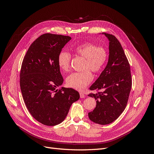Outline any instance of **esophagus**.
I'll list each match as a JSON object with an SVG mask.
<instances>
[{"label":"esophagus","instance_id":"1","mask_svg":"<svg viewBox=\"0 0 154 154\" xmlns=\"http://www.w3.org/2000/svg\"><path fill=\"white\" fill-rule=\"evenodd\" d=\"M80 98H84V97H85V95L83 93H80Z\"/></svg>","mask_w":154,"mask_h":154}]
</instances>
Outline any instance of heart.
Wrapping results in <instances>:
<instances>
[{
	"mask_svg": "<svg viewBox=\"0 0 154 154\" xmlns=\"http://www.w3.org/2000/svg\"><path fill=\"white\" fill-rule=\"evenodd\" d=\"M75 52L85 59L84 69H90L94 72H100L106 62L108 54L102 47L97 46L91 42H85L77 46ZM71 55L66 51L60 52L57 58L59 68L63 72L68 71L70 67ZM93 75L89 69L74 72L66 79L68 86L79 91H82L93 80Z\"/></svg>",
	"mask_w": 154,
	"mask_h": 154,
	"instance_id": "heart-1",
	"label": "heart"
}]
</instances>
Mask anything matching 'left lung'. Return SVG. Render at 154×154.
Returning <instances> with one entry per match:
<instances>
[{
    "label": "left lung",
    "mask_w": 154,
    "mask_h": 154,
    "mask_svg": "<svg viewBox=\"0 0 154 154\" xmlns=\"http://www.w3.org/2000/svg\"><path fill=\"white\" fill-rule=\"evenodd\" d=\"M102 34L109 41L108 60L90 88L102 92L88 95L96 100V106L88 113V117L94 123L106 125L115 121L124 112L131 90V77L128 60L118 39L110 34Z\"/></svg>",
    "instance_id": "left-lung-1"
}]
</instances>
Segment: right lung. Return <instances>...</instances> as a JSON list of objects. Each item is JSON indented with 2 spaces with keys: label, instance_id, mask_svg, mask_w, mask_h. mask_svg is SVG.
<instances>
[{
  "label": "right lung",
  "instance_id": "obj_1",
  "mask_svg": "<svg viewBox=\"0 0 154 154\" xmlns=\"http://www.w3.org/2000/svg\"><path fill=\"white\" fill-rule=\"evenodd\" d=\"M71 39L68 36L43 34L32 44L22 63L20 86L24 102L32 116L44 125L62 122L80 98L72 88L57 89L63 83L58 56Z\"/></svg>",
  "mask_w": 154,
  "mask_h": 154
}]
</instances>
